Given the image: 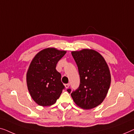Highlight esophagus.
<instances>
[{
    "label": "esophagus",
    "instance_id": "esophagus-1",
    "mask_svg": "<svg viewBox=\"0 0 134 134\" xmlns=\"http://www.w3.org/2000/svg\"><path fill=\"white\" fill-rule=\"evenodd\" d=\"M69 86H70V84L69 83H68V84H65V88H69Z\"/></svg>",
    "mask_w": 134,
    "mask_h": 134
}]
</instances>
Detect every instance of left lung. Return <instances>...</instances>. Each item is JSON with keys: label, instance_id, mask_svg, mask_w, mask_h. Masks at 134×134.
<instances>
[{"label": "left lung", "instance_id": "obj_1", "mask_svg": "<svg viewBox=\"0 0 134 134\" xmlns=\"http://www.w3.org/2000/svg\"><path fill=\"white\" fill-rule=\"evenodd\" d=\"M78 66L80 77L79 87L67 90L79 107L90 109L98 106L106 97L111 78L104 58L93 50L83 49L71 52Z\"/></svg>", "mask_w": 134, "mask_h": 134}]
</instances>
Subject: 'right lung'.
I'll return each mask as SVG.
<instances>
[{"instance_id":"right-lung-1","label":"right lung","mask_w":134,"mask_h":134,"mask_svg":"<svg viewBox=\"0 0 134 134\" xmlns=\"http://www.w3.org/2000/svg\"><path fill=\"white\" fill-rule=\"evenodd\" d=\"M65 53V51L48 48L39 52L32 60L27 73V87L31 98L39 105L53 104L64 89L61 75L56 67Z\"/></svg>"}]
</instances>
